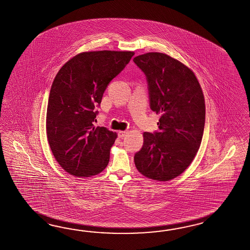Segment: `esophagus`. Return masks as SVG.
Returning <instances> with one entry per match:
<instances>
[{
  "instance_id": "34e87169",
  "label": "esophagus",
  "mask_w": 250,
  "mask_h": 250,
  "mask_svg": "<svg viewBox=\"0 0 250 250\" xmlns=\"http://www.w3.org/2000/svg\"><path fill=\"white\" fill-rule=\"evenodd\" d=\"M127 133H128V131H126V130H121V131L118 132V135H119L120 138H124L127 135Z\"/></svg>"
}]
</instances>
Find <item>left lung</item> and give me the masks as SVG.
<instances>
[{"label":"left lung","mask_w":250,"mask_h":250,"mask_svg":"<svg viewBox=\"0 0 250 250\" xmlns=\"http://www.w3.org/2000/svg\"><path fill=\"white\" fill-rule=\"evenodd\" d=\"M147 79L151 110L160 114L159 130L144 132L135 166L148 179L178 177L199 150L205 126L204 95L194 72L172 57L148 52L133 59Z\"/></svg>","instance_id":"8db88e82"}]
</instances>
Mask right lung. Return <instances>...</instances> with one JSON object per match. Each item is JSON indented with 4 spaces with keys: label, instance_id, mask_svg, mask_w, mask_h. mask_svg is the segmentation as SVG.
Listing matches in <instances>:
<instances>
[{
    "label": "right lung",
    "instance_id": "1",
    "mask_svg": "<svg viewBox=\"0 0 250 250\" xmlns=\"http://www.w3.org/2000/svg\"><path fill=\"white\" fill-rule=\"evenodd\" d=\"M133 55V51L83 52L58 71L49 96L46 131L55 160L69 174L90 177L108 165L117 134L94 126L96 107Z\"/></svg>",
    "mask_w": 250,
    "mask_h": 250
}]
</instances>
